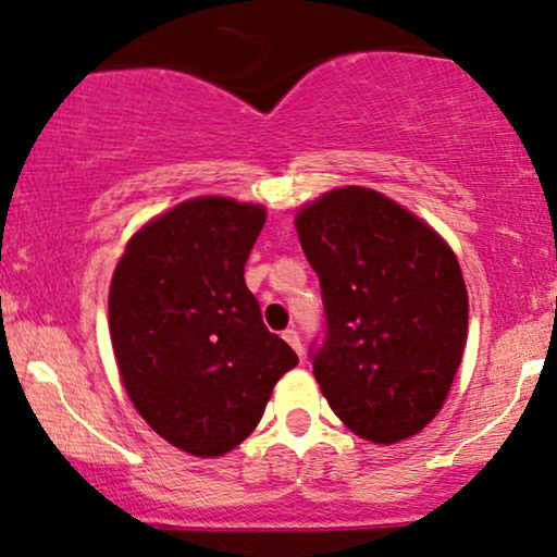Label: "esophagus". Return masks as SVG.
I'll return each instance as SVG.
<instances>
[{
	"label": "esophagus",
	"mask_w": 557,
	"mask_h": 557,
	"mask_svg": "<svg viewBox=\"0 0 557 557\" xmlns=\"http://www.w3.org/2000/svg\"><path fill=\"white\" fill-rule=\"evenodd\" d=\"M283 339L290 344V347L298 351V355H302V344H300V334L295 329H287V331H283Z\"/></svg>",
	"instance_id": "obj_1"
}]
</instances>
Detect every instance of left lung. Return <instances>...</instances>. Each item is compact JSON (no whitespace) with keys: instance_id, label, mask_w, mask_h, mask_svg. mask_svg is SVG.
I'll return each mask as SVG.
<instances>
[{"instance_id":"1","label":"left lung","mask_w":557,"mask_h":557,"mask_svg":"<svg viewBox=\"0 0 557 557\" xmlns=\"http://www.w3.org/2000/svg\"><path fill=\"white\" fill-rule=\"evenodd\" d=\"M295 228L321 283L311 364L331 411L380 445L417 434L445 404L468 339L453 249L368 187L331 189Z\"/></svg>"}]
</instances>
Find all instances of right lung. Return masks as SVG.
Instances as JSON below:
<instances>
[{
    "label": "right lung",
    "instance_id": "right-lung-1",
    "mask_svg": "<svg viewBox=\"0 0 557 557\" xmlns=\"http://www.w3.org/2000/svg\"><path fill=\"white\" fill-rule=\"evenodd\" d=\"M264 208L195 197L144 226L110 285L125 391L169 445L218 457L255 432L298 355L264 326L244 264Z\"/></svg>",
    "mask_w": 557,
    "mask_h": 557
}]
</instances>
